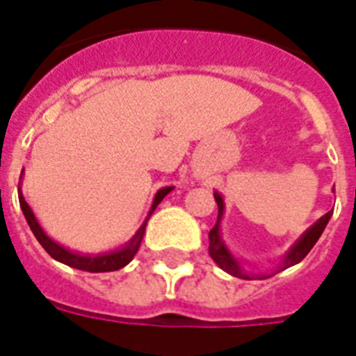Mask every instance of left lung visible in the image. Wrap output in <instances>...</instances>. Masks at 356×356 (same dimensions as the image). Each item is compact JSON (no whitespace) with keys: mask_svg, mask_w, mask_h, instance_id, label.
<instances>
[{"mask_svg":"<svg viewBox=\"0 0 356 356\" xmlns=\"http://www.w3.org/2000/svg\"><path fill=\"white\" fill-rule=\"evenodd\" d=\"M215 202L218 205V217H217V225L213 226L211 232H209V257H211L220 270H225L226 273H230L234 277L239 279H266V277H272L275 273H279L281 270H286V268H291V266L298 264L302 260L307 257V252L312 251L313 245L317 243V239L321 238V234L325 232L326 225H328V220L332 217V211H328L326 215L318 218L315 225H312L307 230L302 234L298 238V241L292 245L291 249L285 252V257L283 260L279 262V266L273 270L272 273H249L243 268V264L239 262L232 251L226 247L225 239L220 236V220H222V215H225V200L222 196L215 192Z\"/></svg>","mask_w":356,"mask_h":356,"instance_id":"obj_1","label":"left lung"}]
</instances>
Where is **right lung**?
Here are the masks:
<instances>
[{"label":"right lung","instance_id":"obj_1","mask_svg":"<svg viewBox=\"0 0 356 356\" xmlns=\"http://www.w3.org/2000/svg\"><path fill=\"white\" fill-rule=\"evenodd\" d=\"M24 175V170H22ZM20 175V179H22ZM173 191V186H164V188H160L156 192V196L152 200L151 205V211L145 218V222L139 226V230L134 234V238L124 245V247H120L117 251H109V252H97V254H84V252H75L70 251V249H65L64 245L56 243L54 239L49 238L47 236V232L41 228V225L38 222V218L31 211V207L28 205V202L24 200V194L20 191V183H18V202H20V209H22L24 217L28 220V225H30L31 232H33V236L38 238V241L41 243L44 251L51 254L52 259L58 260V262H62L65 266H71V268H77V270H83V272H90V273H99V272H115V270H120V268H124L126 264H130L131 259L136 257V252H138L139 245H141V239H143L145 234V226H147V220L152 215V211L156 209V205L162 202V200Z\"/></svg>","mask_w":356,"mask_h":356}]
</instances>
